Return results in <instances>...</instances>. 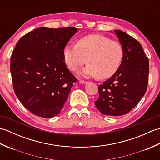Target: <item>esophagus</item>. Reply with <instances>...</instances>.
Listing matches in <instances>:
<instances>
[{
	"label": "esophagus",
	"instance_id": "esophagus-1",
	"mask_svg": "<svg viewBox=\"0 0 160 160\" xmlns=\"http://www.w3.org/2000/svg\"><path fill=\"white\" fill-rule=\"evenodd\" d=\"M79 83L82 84H86V83H87V81H84V80H79Z\"/></svg>",
	"mask_w": 160,
	"mask_h": 160
}]
</instances>
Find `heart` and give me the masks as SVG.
Here are the masks:
<instances>
[{
	"mask_svg": "<svg viewBox=\"0 0 160 160\" xmlns=\"http://www.w3.org/2000/svg\"><path fill=\"white\" fill-rule=\"evenodd\" d=\"M64 60L71 70L76 71L89 62L81 74L106 79L116 72L123 58L121 44L100 34H91L78 40L77 45H67Z\"/></svg>",
	"mask_w": 160,
	"mask_h": 160,
	"instance_id": "heart-1",
	"label": "heart"
}]
</instances>
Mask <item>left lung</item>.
Here are the masks:
<instances>
[{"instance_id": "left-lung-1", "label": "left lung", "mask_w": 160, "mask_h": 160, "mask_svg": "<svg viewBox=\"0 0 160 160\" xmlns=\"http://www.w3.org/2000/svg\"><path fill=\"white\" fill-rule=\"evenodd\" d=\"M115 33L123 48L122 63L109 79L98 85L99 98L95 104L104 115L120 116L131 111L144 96L149 62L138 40L121 30Z\"/></svg>"}]
</instances>
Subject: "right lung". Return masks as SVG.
Wrapping results in <instances>:
<instances>
[{"mask_svg": "<svg viewBox=\"0 0 160 160\" xmlns=\"http://www.w3.org/2000/svg\"><path fill=\"white\" fill-rule=\"evenodd\" d=\"M77 28H40L23 36L13 51V90L27 109L41 118L60 113L77 78L64 61L67 43Z\"/></svg>", "mask_w": 160, "mask_h": 160, "instance_id": "1", "label": "right lung"}]
</instances>
